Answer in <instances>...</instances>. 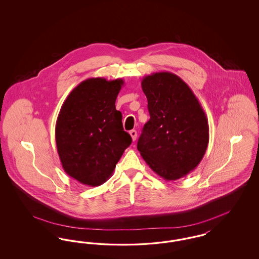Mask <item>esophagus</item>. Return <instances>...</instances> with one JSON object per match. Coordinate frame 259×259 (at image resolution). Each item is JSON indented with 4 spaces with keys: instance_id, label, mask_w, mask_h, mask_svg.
Here are the masks:
<instances>
[{
    "instance_id": "1",
    "label": "esophagus",
    "mask_w": 259,
    "mask_h": 259,
    "mask_svg": "<svg viewBox=\"0 0 259 259\" xmlns=\"http://www.w3.org/2000/svg\"><path fill=\"white\" fill-rule=\"evenodd\" d=\"M129 134L131 136L132 140L136 141V139H137V131H136V130H131V131L129 132Z\"/></svg>"
}]
</instances>
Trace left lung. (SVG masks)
Returning a JSON list of instances; mask_svg holds the SVG:
<instances>
[{
	"mask_svg": "<svg viewBox=\"0 0 259 259\" xmlns=\"http://www.w3.org/2000/svg\"><path fill=\"white\" fill-rule=\"evenodd\" d=\"M142 88L150 119L138 141V150L165 181L182 179L197 167L208 148L206 113L190 87L177 74H148L142 80Z\"/></svg>",
	"mask_w": 259,
	"mask_h": 259,
	"instance_id": "8db88e82",
	"label": "left lung"
}]
</instances>
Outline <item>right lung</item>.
<instances>
[{"instance_id":"1","label":"right lung","mask_w":259,"mask_h":259,"mask_svg":"<svg viewBox=\"0 0 259 259\" xmlns=\"http://www.w3.org/2000/svg\"><path fill=\"white\" fill-rule=\"evenodd\" d=\"M123 84L121 78H87L62 105L55 126L57 152L64 171L82 185L106 183L131 145L115 109Z\"/></svg>"}]
</instances>
